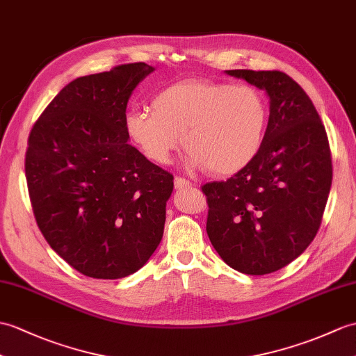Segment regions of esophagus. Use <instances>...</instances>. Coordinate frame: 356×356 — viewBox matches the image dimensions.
Returning <instances> with one entry per match:
<instances>
[{"mask_svg": "<svg viewBox=\"0 0 356 356\" xmlns=\"http://www.w3.org/2000/svg\"><path fill=\"white\" fill-rule=\"evenodd\" d=\"M175 186H176V189H185V188L193 186V184L189 180L184 179V177H176L175 179Z\"/></svg>", "mask_w": 356, "mask_h": 356, "instance_id": "esophagus-1", "label": "esophagus"}]
</instances>
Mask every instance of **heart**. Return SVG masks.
<instances>
[{
    "mask_svg": "<svg viewBox=\"0 0 356 356\" xmlns=\"http://www.w3.org/2000/svg\"><path fill=\"white\" fill-rule=\"evenodd\" d=\"M150 109L130 112L126 129L158 165L171 162L181 136L189 167L232 176L256 159L266 136V98L249 85L181 80L161 89Z\"/></svg>",
    "mask_w": 356,
    "mask_h": 356,
    "instance_id": "obj_1",
    "label": "heart"
}]
</instances>
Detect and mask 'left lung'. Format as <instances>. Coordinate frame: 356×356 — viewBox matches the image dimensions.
Wrapping results in <instances>:
<instances>
[{"instance_id":"1","label":"left lung","mask_w":356,"mask_h":356,"mask_svg":"<svg viewBox=\"0 0 356 356\" xmlns=\"http://www.w3.org/2000/svg\"><path fill=\"white\" fill-rule=\"evenodd\" d=\"M226 74L266 90L270 117L249 167L202 186L206 232L229 267L268 275L299 258L318 232L332 185L327 135L311 98L285 72Z\"/></svg>"}]
</instances>
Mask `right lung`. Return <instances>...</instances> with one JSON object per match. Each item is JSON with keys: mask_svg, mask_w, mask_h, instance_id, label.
Segmentation results:
<instances>
[{"mask_svg": "<svg viewBox=\"0 0 356 356\" xmlns=\"http://www.w3.org/2000/svg\"><path fill=\"white\" fill-rule=\"evenodd\" d=\"M154 68L144 62L79 77L33 126L29 194L40 232L81 275L121 279L158 249L172 175L131 147L126 109Z\"/></svg>", "mask_w": 356, "mask_h": 356, "instance_id": "obj_1", "label": "right lung"}]
</instances>
